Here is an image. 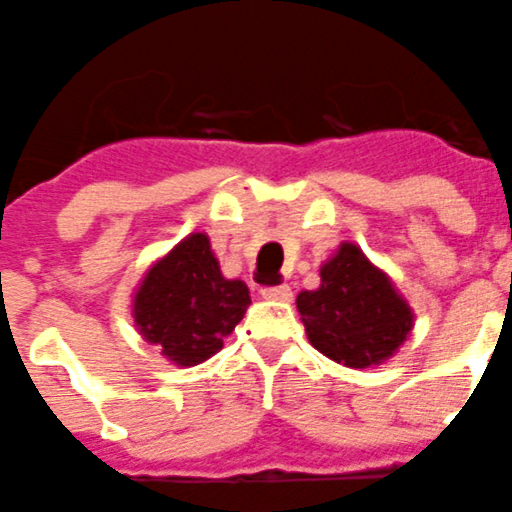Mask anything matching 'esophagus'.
Listing matches in <instances>:
<instances>
[{
  "label": "esophagus",
  "instance_id": "obj_1",
  "mask_svg": "<svg viewBox=\"0 0 512 512\" xmlns=\"http://www.w3.org/2000/svg\"><path fill=\"white\" fill-rule=\"evenodd\" d=\"M262 298H267V301H275V303H290L293 301V290H290L288 285H278V288L262 290Z\"/></svg>",
  "mask_w": 512,
  "mask_h": 512
}]
</instances>
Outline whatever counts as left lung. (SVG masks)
<instances>
[{
	"label": "left lung",
	"mask_w": 512,
	"mask_h": 512,
	"mask_svg": "<svg viewBox=\"0 0 512 512\" xmlns=\"http://www.w3.org/2000/svg\"><path fill=\"white\" fill-rule=\"evenodd\" d=\"M298 313L308 342L336 365L367 370L395 357L416 326L411 303L354 242L321 265V285L301 290Z\"/></svg>",
	"instance_id": "8db88e82"
}]
</instances>
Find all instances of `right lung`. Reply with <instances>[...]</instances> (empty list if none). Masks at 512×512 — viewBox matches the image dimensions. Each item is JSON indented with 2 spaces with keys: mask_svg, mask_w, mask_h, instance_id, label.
Masks as SVG:
<instances>
[{
  "mask_svg": "<svg viewBox=\"0 0 512 512\" xmlns=\"http://www.w3.org/2000/svg\"><path fill=\"white\" fill-rule=\"evenodd\" d=\"M245 280L224 278L209 234L191 232L147 267L132 293L137 334L176 367L214 357L250 306Z\"/></svg>",
  "mask_w": 512,
  "mask_h": 512,
  "instance_id": "add662e5",
  "label": "right lung"
}]
</instances>
